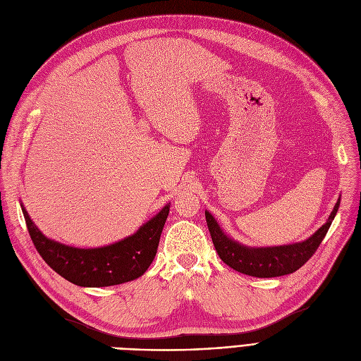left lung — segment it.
Returning a JSON list of instances; mask_svg holds the SVG:
<instances>
[{"instance_id": "obj_1", "label": "left lung", "mask_w": 361, "mask_h": 361, "mask_svg": "<svg viewBox=\"0 0 361 361\" xmlns=\"http://www.w3.org/2000/svg\"><path fill=\"white\" fill-rule=\"evenodd\" d=\"M339 202L341 197L324 225H322L312 236H308L305 241L286 245L248 247L235 241L233 238L223 232L217 220L207 210H205V220H207L214 248L223 263H226L236 271L248 274V276L276 278L294 273L316 252L338 213Z\"/></svg>"}]
</instances>
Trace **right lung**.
<instances>
[{"label":"right lung","mask_w":361,"mask_h":361,"mask_svg":"<svg viewBox=\"0 0 361 361\" xmlns=\"http://www.w3.org/2000/svg\"><path fill=\"white\" fill-rule=\"evenodd\" d=\"M20 207L33 245L45 263L78 286L99 288L135 281L147 271L156 257L170 202L133 235L97 248H78L49 239L33 223L23 202Z\"/></svg>","instance_id":"1"}]
</instances>
